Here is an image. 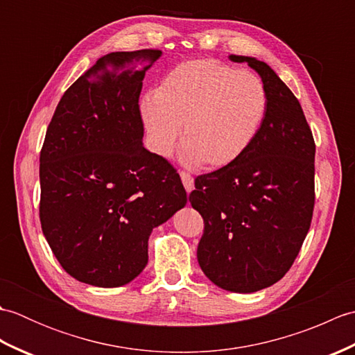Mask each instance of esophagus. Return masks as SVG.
I'll use <instances>...</instances> for the list:
<instances>
[{
	"mask_svg": "<svg viewBox=\"0 0 355 355\" xmlns=\"http://www.w3.org/2000/svg\"><path fill=\"white\" fill-rule=\"evenodd\" d=\"M180 177H182V182L184 184L186 192H192L193 191V177L191 175V173L186 171H182L180 172Z\"/></svg>",
	"mask_w": 355,
	"mask_h": 355,
	"instance_id": "esophagus-1",
	"label": "esophagus"
}]
</instances>
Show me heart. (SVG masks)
<instances>
[{"label":"heart","instance_id":"b5f03b06","mask_svg":"<svg viewBox=\"0 0 355 355\" xmlns=\"http://www.w3.org/2000/svg\"><path fill=\"white\" fill-rule=\"evenodd\" d=\"M267 110V93L258 76L202 59L173 67L153 96L141 102L150 146L169 155L183 126L189 162L223 168L252 145Z\"/></svg>","mask_w":355,"mask_h":355}]
</instances>
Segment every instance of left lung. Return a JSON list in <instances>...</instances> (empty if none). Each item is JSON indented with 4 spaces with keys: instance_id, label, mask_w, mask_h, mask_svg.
<instances>
[{
    "instance_id": "left-lung-1",
    "label": "left lung",
    "mask_w": 355,
    "mask_h": 355,
    "mask_svg": "<svg viewBox=\"0 0 355 355\" xmlns=\"http://www.w3.org/2000/svg\"><path fill=\"white\" fill-rule=\"evenodd\" d=\"M230 59L259 73L266 116L238 160L195 178L189 200L205 221L201 270L224 290L253 293L284 277L310 230L315 143L297 97L266 62Z\"/></svg>"
}]
</instances>
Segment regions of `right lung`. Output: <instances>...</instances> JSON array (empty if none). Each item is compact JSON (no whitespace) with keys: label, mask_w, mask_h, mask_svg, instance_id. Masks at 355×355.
I'll list each match as a JSON object with an SVG mask.
<instances>
[{"label":"right lung","mask_w":355,"mask_h":355,"mask_svg":"<svg viewBox=\"0 0 355 355\" xmlns=\"http://www.w3.org/2000/svg\"><path fill=\"white\" fill-rule=\"evenodd\" d=\"M160 50L102 56L67 89L40 155V220L62 268L94 286L131 282L157 225L184 207L177 169L141 143L139 97Z\"/></svg>","instance_id":"add662e5"}]
</instances>
